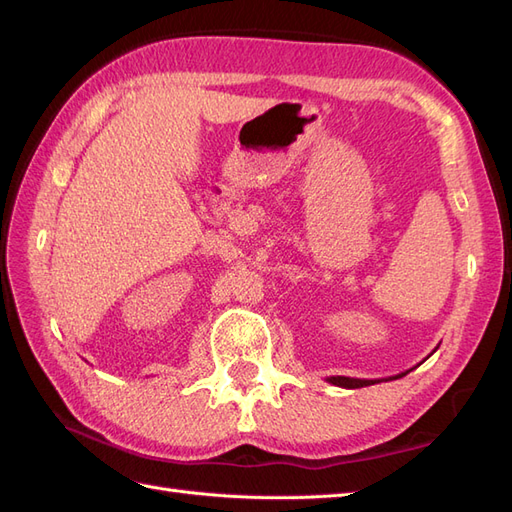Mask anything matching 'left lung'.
Listing matches in <instances>:
<instances>
[{
    "mask_svg": "<svg viewBox=\"0 0 512 512\" xmlns=\"http://www.w3.org/2000/svg\"><path fill=\"white\" fill-rule=\"evenodd\" d=\"M418 365H421V363H418ZM412 369H414V367H412ZM406 374H410V369H408V371H401V374H397V376H391V380L404 378ZM327 382H329V384H335V386H342V389H361V386H371V384H378V382H382V380H365V378L331 376V378H327Z\"/></svg>",
    "mask_w": 512,
    "mask_h": 512,
    "instance_id": "8db88e82",
    "label": "left lung"
}]
</instances>
